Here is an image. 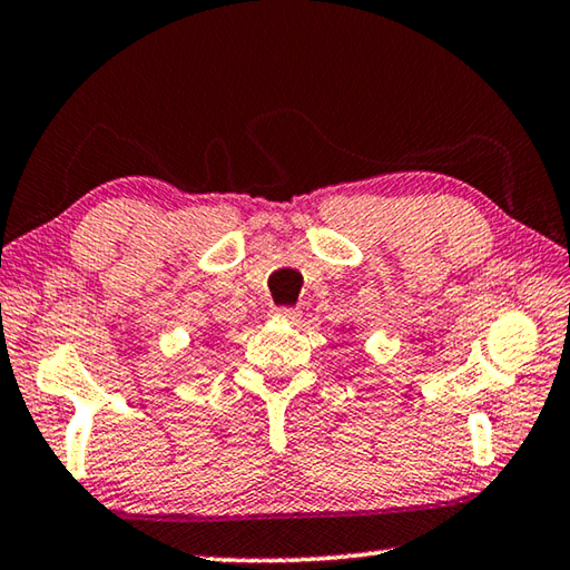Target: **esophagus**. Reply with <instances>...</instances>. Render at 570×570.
<instances>
[{
	"mask_svg": "<svg viewBox=\"0 0 570 570\" xmlns=\"http://www.w3.org/2000/svg\"><path fill=\"white\" fill-rule=\"evenodd\" d=\"M276 316H278V320H286V322H298L302 312H298V308H294V306H278Z\"/></svg>",
	"mask_w": 570,
	"mask_h": 570,
	"instance_id": "esophagus-1",
	"label": "esophagus"
}]
</instances>
